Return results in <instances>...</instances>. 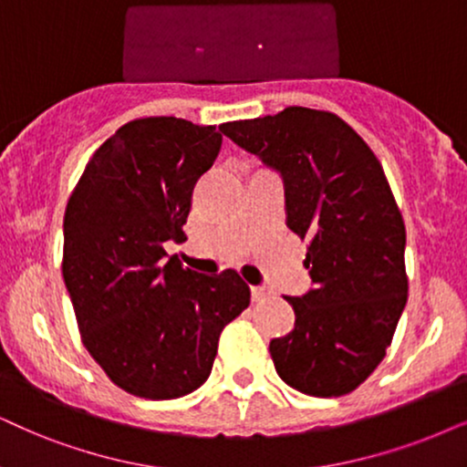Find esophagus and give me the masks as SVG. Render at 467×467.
Masks as SVG:
<instances>
[{
	"label": "esophagus",
	"mask_w": 467,
	"mask_h": 467,
	"mask_svg": "<svg viewBox=\"0 0 467 467\" xmlns=\"http://www.w3.org/2000/svg\"><path fill=\"white\" fill-rule=\"evenodd\" d=\"M269 295H271L269 288H265V286H252V299H254V302H265V299H267Z\"/></svg>",
	"instance_id": "esophagus-1"
}]
</instances>
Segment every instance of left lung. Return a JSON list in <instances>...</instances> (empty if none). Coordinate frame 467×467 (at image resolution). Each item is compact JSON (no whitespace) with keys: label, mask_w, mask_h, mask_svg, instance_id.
Masks as SVG:
<instances>
[{"label":"left lung","mask_w":467,"mask_h":467,"mask_svg":"<svg viewBox=\"0 0 467 467\" xmlns=\"http://www.w3.org/2000/svg\"><path fill=\"white\" fill-rule=\"evenodd\" d=\"M220 131L280 170L286 226L308 250L315 288L286 297L295 327L269 342L277 375L310 397L353 392L386 358L410 286L405 222L379 159L326 109L293 105Z\"/></svg>","instance_id":"1"}]
</instances>
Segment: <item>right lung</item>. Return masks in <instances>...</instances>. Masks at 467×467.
Masks as SVG:
<instances>
[{
  "label": "right lung",
  "instance_id": "right-lung-1",
  "mask_svg": "<svg viewBox=\"0 0 467 467\" xmlns=\"http://www.w3.org/2000/svg\"><path fill=\"white\" fill-rule=\"evenodd\" d=\"M222 146L215 127L135 118L88 159L64 211L62 275L88 353L140 399L185 397L209 379L222 329L250 306L234 269L168 261L192 192Z\"/></svg>",
  "mask_w": 467,
  "mask_h": 467
}]
</instances>
